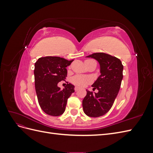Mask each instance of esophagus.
I'll use <instances>...</instances> for the list:
<instances>
[{
    "label": "esophagus",
    "mask_w": 153,
    "mask_h": 153,
    "mask_svg": "<svg viewBox=\"0 0 153 153\" xmlns=\"http://www.w3.org/2000/svg\"><path fill=\"white\" fill-rule=\"evenodd\" d=\"M78 89H79V87H78V86H75V91H77Z\"/></svg>",
    "instance_id": "obj_1"
}]
</instances>
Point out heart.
<instances>
[{
  "label": "heart",
  "instance_id": "obj_1",
  "mask_svg": "<svg viewBox=\"0 0 153 153\" xmlns=\"http://www.w3.org/2000/svg\"><path fill=\"white\" fill-rule=\"evenodd\" d=\"M73 84L80 87H85L91 82L89 77L84 75H76L71 78Z\"/></svg>",
  "mask_w": 153,
  "mask_h": 153
}]
</instances>
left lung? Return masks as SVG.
<instances>
[{
	"instance_id": "left-lung-1",
	"label": "left lung",
	"mask_w": 153,
	"mask_h": 153,
	"mask_svg": "<svg viewBox=\"0 0 153 153\" xmlns=\"http://www.w3.org/2000/svg\"><path fill=\"white\" fill-rule=\"evenodd\" d=\"M87 57L94 58L100 64L101 75L92 85L96 93L87 91L82 101L83 110L89 117H98L112 108L121 87L123 78V65L120 59L105 53H94Z\"/></svg>"
}]
</instances>
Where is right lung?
Segmentation results:
<instances>
[{"mask_svg": "<svg viewBox=\"0 0 153 153\" xmlns=\"http://www.w3.org/2000/svg\"><path fill=\"white\" fill-rule=\"evenodd\" d=\"M73 61L59 57H41L35 63V89L38 103L44 112L52 116H59L65 111L67 100L75 92V86L67 84L62 90L58 83L65 80L66 67Z\"/></svg>", "mask_w": 153, "mask_h": 153, "instance_id": "obj_1", "label": "right lung"}]
</instances>
